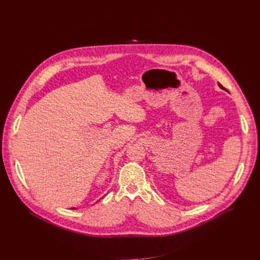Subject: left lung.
<instances>
[{
    "instance_id": "obj_1",
    "label": "left lung",
    "mask_w": 260,
    "mask_h": 260,
    "mask_svg": "<svg viewBox=\"0 0 260 260\" xmlns=\"http://www.w3.org/2000/svg\"><path fill=\"white\" fill-rule=\"evenodd\" d=\"M218 85H219V87H220V88H222V89H225V88H224L223 86H222L220 83H218Z\"/></svg>"
}]
</instances>
